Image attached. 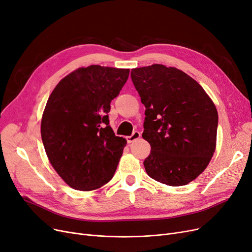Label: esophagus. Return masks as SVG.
<instances>
[{
    "mask_svg": "<svg viewBox=\"0 0 252 252\" xmlns=\"http://www.w3.org/2000/svg\"><path fill=\"white\" fill-rule=\"evenodd\" d=\"M140 137H141L140 132H138V130H135V132H134L132 135L128 136V137H126V140H127L128 143H132V142L136 141V140H137V139H139Z\"/></svg>",
    "mask_w": 252,
    "mask_h": 252,
    "instance_id": "1",
    "label": "esophagus"
}]
</instances>
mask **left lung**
I'll list each match as a JSON object with an SVG mask.
<instances>
[{"label": "left lung", "instance_id": "1", "mask_svg": "<svg viewBox=\"0 0 252 252\" xmlns=\"http://www.w3.org/2000/svg\"><path fill=\"white\" fill-rule=\"evenodd\" d=\"M144 104L142 137L151 146L144 167L152 179L171 187L194 180L216 148L218 114L203 87L183 71L155 63L132 69Z\"/></svg>", "mask_w": 252, "mask_h": 252}]
</instances>
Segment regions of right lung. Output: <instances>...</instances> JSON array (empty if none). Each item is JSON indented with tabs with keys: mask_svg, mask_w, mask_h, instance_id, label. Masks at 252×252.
I'll use <instances>...</instances> for the list:
<instances>
[{
	"mask_svg": "<svg viewBox=\"0 0 252 252\" xmlns=\"http://www.w3.org/2000/svg\"><path fill=\"white\" fill-rule=\"evenodd\" d=\"M129 69L92 64L63 77L48 97L41 137L53 169L70 188L89 191L111 180L126 140L109 126L111 101Z\"/></svg>",
	"mask_w": 252,
	"mask_h": 252,
	"instance_id": "1",
	"label": "right lung"
}]
</instances>
